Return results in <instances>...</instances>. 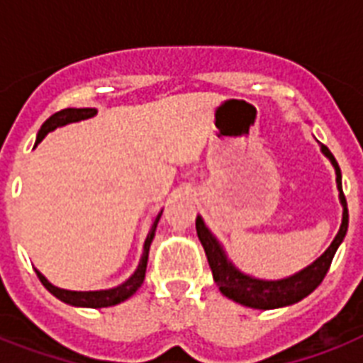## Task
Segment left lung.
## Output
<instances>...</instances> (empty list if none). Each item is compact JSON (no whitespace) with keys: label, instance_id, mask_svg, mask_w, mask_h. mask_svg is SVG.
Instances as JSON below:
<instances>
[{"label":"left lung","instance_id":"8db88e82","mask_svg":"<svg viewBox=\"0 0 363 363\" xmlns=\"http://www.w3.org/2000/svg\"><path fill=\"white\" fill-rule=\"evenodd\" d=\"M320 150L324 152L326 158H330L332 165L335 167L339 201L343 205V220H341V228H339L337 235L332 241V245L328 247L326 252L322 254L318 259H315L313 264L307 265L305 269L296 273V275L281 279V281H262V279H252V277L245 275L228 259L220 242L216 241L215 235L209 232V228L205 226L203 218L201 216L196 218L198 238L201 245H203L207 259H209L213 279H215V282L220 288V292L228 299L245 305V307H250V309H279V307H286V305L301 301L324 281V277H326L328 269L332 265L333 256L337 252L339 245L343 242L347 230H349V209H347V199H345L343 184H341L339 164L335 162L333 154L330 152V148L326 145H320Z\"/></svg>","mask_w":363,"mask_h":363}]
</instances>
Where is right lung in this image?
<instances>
[{
	"mask_svg": "<svg viewBox=\"0 0 363 363\" xmlns=\"http://www.w3.org/2000/svg\"><path fill=\"white\" fill-rule=\"evenodd\" d=\"M98 111L96 109H64L54 113L48 121H45V124L41 125V130L37 133V143H41L45 139L48 131L56 130L60 125L71 124V122H79V121H86V118H92ZM160 216H162V211H160L156 218H154L152 226H150V232H148L147 239H145V247H143V256L141 262L137 265L135 273L128 279L125 282H122L121 286L111 288V290H96V292H73V290H64V288H58L50 284V282L45 279V275H41L39 271H35L39 281L43 282V286L47 288L48 292L56 296L60 301L64 303L75 305V307H90V309H101V307H113V305H118L122 301H125L128 298H131L133 294L139 290V286L145 281V273H147V262H148V248H150V242L154 239V233H156V226H158Z\"/></svg>",
	"mask_w": 363,
	"mask_h": 363,
	"instance_id": "1",
	"label": "right lung"
}]
</instances>
